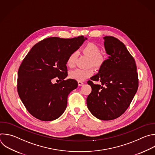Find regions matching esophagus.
Masks as SVG:
<instances>
[{
    "label": "esophagus",
    "instance_id": "esophagus-1",
    "mask_svg": "<svg viewBox=\"0 0 155 155\" xmlns=\"http://www.w3.org/2000/svg\"><path fill=\"white\" fill-rule=\"evenodd\" d=\"M78 86H83L84 83L82 81H78Z\"/></svg>",
    "mask_w": 155,
    "mask_h": 155
}]
</instances>
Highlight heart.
Here are the masks:
<instances>
[{"label":"heart","mask_w":155,"mask_h":155,"mask_svg":"<svg viewBox=\"0 0 155 155\" xmlns=\"http://www.w3.org/2000/svg\"><path fill=\"white\" fill-rule=\"evenodd\" d=\"M81 51L85 55L90 57L89 63L94 67L98 68L102 66L104 63V58L101 55L98 54L100 49L98 47L94 42H87L82 48ZM76 58V52L71 53L67 58L66 64L68 67H72L74 64ZM94 74V71L92 69H76L72 71L69 76L71 78L76 80L78 81L85 80Z\"/></svg>","instance_id":"heart-1"}]
</instances>
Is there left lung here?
<instances>
[{
    "label": "left lung",
    "mask_w": 155,
    "mask_h": 155,
    "mask_svg": "<svg viewBox=\"0 0 155 155\" xmlns=\"http://www.w3.org/2000/svg\"><path fill=\"white\" fill-rule=\"evenodd\" d=\"M104 46L108 58L98 73L89 80L92 91L86 99L91 114L98 119L110 120L123 114L130 106L138 88L135 60L125 45L113 36H105Z\"/></svg>",
    "instance_id": "obj_1"
}]
</instances>
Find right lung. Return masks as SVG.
Returning a JSON list of instances; mask_svg holds the SVG:
<instances>
[{"label":"right lung","mask_w":155,"mask_h":155,"mask_svg":"<svg viewBox=\"0 0 155 155\" xmlns=\"http://www.w3.org/2000/svg\"><path fill=\"white\" fill-rule=\"evenodd\" d=\"M87 38L71 39L51 37L35 44L23 60L18 70V92L27 111L42 121L60 117L68 104V96L78 83L68 76L66 61ZM55 78L61 82L52 83Z\"/></svg>","instance_id":"add662e5"}]
</instances>
